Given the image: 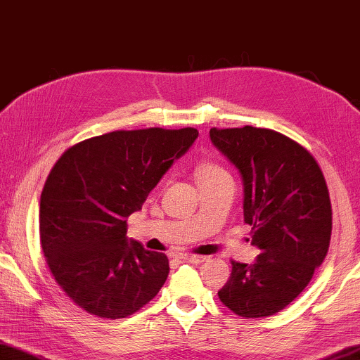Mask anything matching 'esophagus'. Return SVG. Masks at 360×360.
Returning a JSON list of instances; mask_svg holds the SVG:
<instances>
[{
	"label": "esophagus",
	"mask_w": 360,
	"mask_h": 360,
	"mask_svg": "<svg viewBox=\"0 0 360 360\" xmlns=\"http://www.w3.org/2000/svg\"><path fill=\"white\" fill-rule=\"evenodd\" d=\"M176 259H178V262H181V264H200V262H203V257L192 255V254H182L176 257Z\"/></svg>",
	"instance_id": "34e87169"
}]
</instances>
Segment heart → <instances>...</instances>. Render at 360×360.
<instances>
[{
  "instance_id": "heart-1",
  "label": "heart",
  "mask_w": 360,
  "mask_h": 360,
  "mask_svg": "<svg viewBox=\"0 0 360 360\" xmlns=\"http://www.w3.org/2000/svg\"><path fill=\"white\" fill-rule=\"evenodd\" d=\"M195 176L198 181V186L200 184H208V182L219 181L223 178H231L226 169L223 168L221 165L214 162H203L195 168Z\"/></svg>"
}]
</instances>
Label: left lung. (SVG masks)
<instances>
[{
	"mask_svg": "<svg viewBox=\"0 0 360 360\" xmlns=\"http://www.w3.org/2000/svg\"><path fill=\"white\" fill-rule=\"evenodd\" d=\"M212 143L239 169L244 221L260 249L233 262L219 300L245 319L270 317L296 299L325 260L331 238L328 187L312 153L271 129H210Z\"/></svg>",
	"mask_w": 360,
	"mask_h": 360,
	"instance_id": "8db88e82",
	"label": "left lung"
}]
</instances>
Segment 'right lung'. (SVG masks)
Here are the masks:
<instances>
[{"label": "right lung", "mask_w": 360, "mask_h": 360, "mask_svg": "<svg viewBox=\"0 0 360 360\" xmlns=\"http://www.w3.org/2000/svg\"><path fill=\"white\" fill-rule=\"evenodd\" d=\"M194 127L112 131L69 147L40 197V243L50 271L72 302L101 319H124L166 281L168 257L127 240V217L141 210Z\"/></svg>", "instance_id": "1"}]
</instances>
